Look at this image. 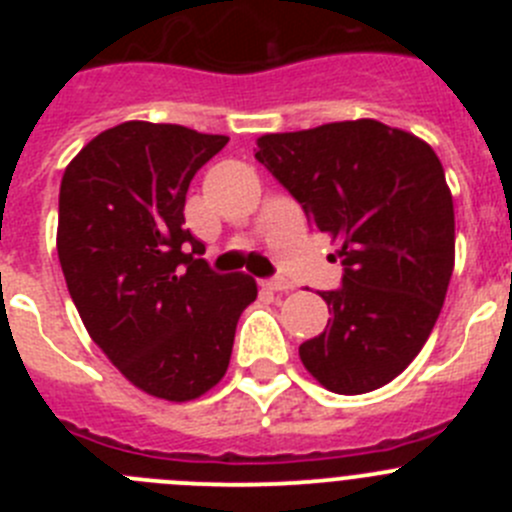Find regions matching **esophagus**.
I'll list each match as a JSON object with an SVG mask.
<instances>
[{
  "label": "esophagus",
  "mask_w": 512,
  "mask_h": 512,
  "mask_svg": "<svg viewBox=\"0 0 512 512\" xmlns=\"http://www.w3.org/2000/svg\"><path fill=\"white\" fill-rule=\"evenodd\" d=\"M266 289H271V292H287V289H292V282H287V279L282 277H271V279H264Z\"/></svg>",
  "instance_id": "obj_1"
}]
</instances>
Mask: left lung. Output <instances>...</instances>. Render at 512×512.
<instances>
[{
    "label": "left lung",
    "mask_w": 512,
    "mask_h": 512,
    "mask_svg": "<svg viewBox=\"0 0 512 512\" xmlns=\"http://www.w3.org/2000/svg\"><path fill=\"white\" fill-rule=\"evenodd\" d=\"M256 158L338 241L330 320L300 346L307 372L338 395L392 382L418 356L454 271V202L428 143L377 120L328 122L259 138Z\"/></svg>",
    "instance_id": "left-lung-1"
}]
</instances>
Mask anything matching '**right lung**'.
Masks as SVG:
<instances>
[{
  "mask_svg": "<svg viewBox=\"0 0 512 512\" xmlns=\"http://www.w3.org/2000/svg\"><path fill=\"white\" fill-rule=\"evenodd\" d=\"M228 143L182 125L122 122L66 166L58 259L92 341L161 400L205 395L228 372L248 274H217L184 228L194 174Z\"/></svg>",
  "mask_w": 512,
  "mask_h": 512,
  "instance_id": "add662e5",
  "label": "right lung"
}]
</instances>
